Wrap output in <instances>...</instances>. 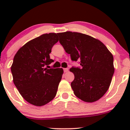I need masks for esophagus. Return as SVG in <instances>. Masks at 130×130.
Listing matches in <instances>:
<instances>
[{
    "mask_svg": "<svg viewBox=\"0 0 130 130\" xmlns=\"http://www.w3.org/2000/svg\"><path fill=\"white\" fill-rule=\"evenodd\" d=\"M63 71H64V72L66 73V72H67L68 71H69V69H67V68H66V69H63Z\"/></svg>",
    "mask_w": 130,
    "mask_h": 130,
    "instance_id": "obj_1",
    "label": "esophagus"
}]
</instances>
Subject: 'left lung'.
Listing matches in <instances>:
<instances>
[{"mask_svg": "<svg viewBox=\"0 0 130 130\" xmlns=\"http://www.w3.org/2000/svg\"><path fill=\"white\" fill-rule=\"evenodd\" d=\"M60 44L72 61L80 60L81 68L72 67L71 87L76 97L87 103L105 94L115 72L113 56L101 41L87 35L66 31L58 33Z\"/></svg>", "mask_w": 130, "mask_h": 130, "instance_id": "8db88e82", "label": "left lung"}]
</instances>
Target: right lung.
Masks as SVG:
<instances>
[{
	"instance_id": "obj_1",
	"label": "right lung",
	"mask_w": 130,
	"mask_h": 130,
	"mask_svg": "<svg viewBox=\"0 0 130 130\" xmlns=\"http://www.w3.org/2000/svg\"><path fill=\"white\" fill-rule=\"evenodd\" d=\"M58 34L46 33L26 43L13 60V82L23 98L30 104L42 106L53 100L57 94L63 70L48 69L52 48L58 41Z\"/></svg>"
}]
</instances>
